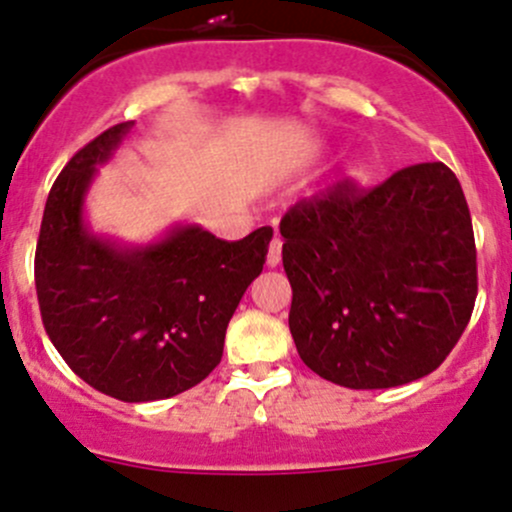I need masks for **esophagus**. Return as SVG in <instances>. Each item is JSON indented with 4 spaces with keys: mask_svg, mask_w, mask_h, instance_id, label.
I'll return each instance as SVG.
<instances>
[{
    "mask_svg": "<svg viewBox=\"0 0 512 512\" xmlns=\"http://www.w3.org/2000/svg\"><path fill=\"white\" fill-rule=\"evenodd\" d=\"M282 262V240L274 238L270 242V250H267V267H277Z\"/></svg>",
    "mask_w": 512,
    "mask_h": 512,
    "instance_id": "1",
    "label": "esophagus"
}]
</instances>
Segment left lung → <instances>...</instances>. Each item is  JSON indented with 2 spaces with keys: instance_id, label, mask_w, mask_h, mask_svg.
<instances>
[{
  "instance_id": "obj_1",
  "label": "left lung",
  "mask_w": 512,
  "mask_h": 512,
  "mask_svg": "<svg viewBox=\"0 0 512 512\" xmlns=\"http://www.w3.org/2000/svg\"><path fill=\"white\" fill-rule=\"evenodd\" d=\"M289 331L306 365L351 390L437 370L469 326L476 242L459 179L441 161L375 188L338 181L279 223Z\"/></svg>"
}]
</instances>
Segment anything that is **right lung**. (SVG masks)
<instances>
[{"label":"right lung","instance_id":"obj_1","mask_svg":"<svg viewBox=\"0 0 512 512\" xmlns=\"http://www.w3.org/2000/svg\"><path fill=\"white\" fill-rule=\"evenodd\" d=\"M132 125L105 129L63 166L43 208L34 277L43 328L73 373L115 400L152 402L198 385L220 363L272 228L228 242L179 225L147 247L90 233L85 193Z\"/></svg>","mask_w":512,"mask_h":512}]
</instances>
